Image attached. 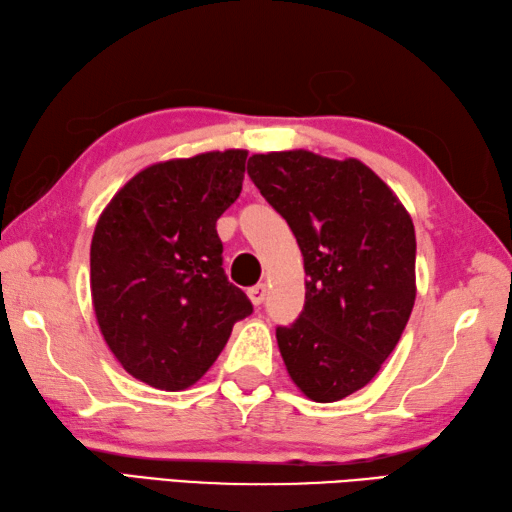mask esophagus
<instances>
[{
	"instance_id": "1",
	"label": "esophagus",
	"mask_w": 512,
	"mask_h": 512,
	"mask_svg": "<svg viewBox=\"0 0 512 512\" xmlns=\"http://www.w3.org/2000/svg\"><path fill=\"white\" fill-rule=\"evenodd\" d=\"M247 295H249V300H252L256 306H260V304L265 302V298H267V285H265V282H260V285L247 289Z\"/></svg>"
}]
</instances>
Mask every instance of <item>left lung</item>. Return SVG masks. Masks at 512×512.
I'll return each instance as SVG.
<instances>
[{"label":"left lung","mask_w":512,"mask_h":512,"mask_svg":"<svg viewBox=\"0 0 512 512\" xmlns=\"http://www.w3.org/2000/svg\"><path fill=\"white\" fill-rule=\"evenodd\" d=\"M304 256V309L278 326L293 383L315 403L368 385L405 331L416 300V234L390 186L359 160L311 151L252 155L247 164Z\"/></svg>","instance_id":"left-lung-1"}]
</instances>
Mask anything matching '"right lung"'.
<instances>
[{
  "mask_svg": "<svg viewBox=\"0 0 512 512\" xmlns=\"http://www.w3.org/2000/svg\"><path fill=\"white\" fill-rule=\"evenodd\" d=\"M247 151H210L140 170L96 223L89 267L100 333L131 377L179 392L197 383L252 315L227 280L217 219L241 195Z\"/></svg>",
  "mask_w": 512,
  "mask_h": 512,
  "instance_id": "add662e5",
  "label": "right lung"
}]
</instances>
